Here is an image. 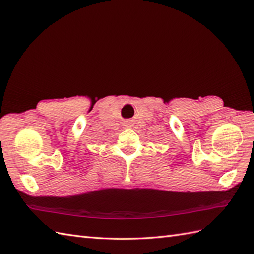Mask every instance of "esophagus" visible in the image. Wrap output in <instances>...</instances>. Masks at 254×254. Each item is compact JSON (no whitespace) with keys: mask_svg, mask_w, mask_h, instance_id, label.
<instances>
[{"mask_svg":"<svg viewBox=\"0 0 254 254\" xmlns=\"http://www.w3.org/2000/svg\"><path fill=\"white\" fill-rule=\"evenodd\" d=\"M128 124H130V123H128V122H126V124H124V126H126V127H130V126H128Z\"/></svg>","mask_w":254,"mask_h":254,"instance_id":"obj_1","label":"esophagus"}]
</instances>
